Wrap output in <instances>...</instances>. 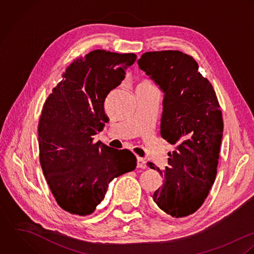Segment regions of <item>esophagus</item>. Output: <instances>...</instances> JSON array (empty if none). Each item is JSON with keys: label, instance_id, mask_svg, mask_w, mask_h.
Wrapping results in <instances>:
<instances>
[{"label": "esophagus", "instance_id": "1", "mask_svg": "<svg viewBox=\"0 0 254 254\" xmlns=\"http://www.w3.org/2000/svg\"><path fill=\"white\" fill-rule=\"evenodd\" d=\"M136 159H137V168L145 169L146 168V161L141 157H137Z\"/></svg>", "mask_w": 254, "mask_h": 254}]
</instances>
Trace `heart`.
Segmentation results:
<instances>
[{
	"label": "heart",
	"mask_w": 254,
	"mask_h": 254,
	"mask_svg": "<svg viewBox=\"0 0 254 254\" xmlns=\"http://www.w3.org/2000/svg\"><path fill=\"white\" fill-rule=\"evenodd\" d=\"M142 85H151V84H149V83H145V84H142Z\"/></svg>",
	"instance_id": "obj_1"
}]
</instances>
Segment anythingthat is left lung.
Listing matches in <instances>:
<instances>
[{
	"label": "left lung",
	"instance_id": "1",
	"mask_svg": "<svg viewBox=\"0 0 254 254\" xmlns=\"http://www.w3.org/2000/svg\"><path fill=\"white\" fill-rule=\"evenodd\" d=\"M139 67L164 92L161 135L178 144L153 194L158 207L175 218L187 217L200 208L217 175L223 136V118L212 84L198 71V64L181 51L146 52Z\"/></svg>",
	"mask_w": 254,
	"mask_h": 254
}]
</instances>
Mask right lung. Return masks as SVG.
I'll use <instances>...</instances> for the list:
<instances>
[{
	"instance_id": "1",
	"label": "right lung",
	"mask_w": 254,
	"mask_h": 254,
	"mask_svg": "<svg viewBox=\"0 0 254 254\" xmlns=\"http://www.w3.org/2000/svg\"><path fill=\"white\" fill-rule=\"evenodd\" d=\"M136 55L94 50L74 60L44 103L38 124L39 159L58 205L92 214L110 182L136 167L133 153L93 142L109 118L104 102L125 78Z\"/></svg>"
}]
</instances>
